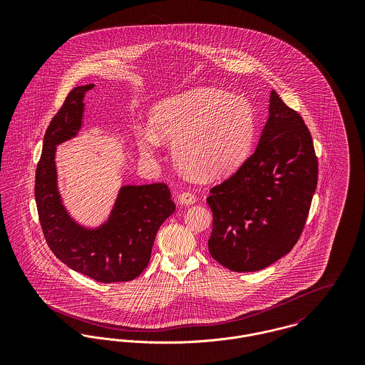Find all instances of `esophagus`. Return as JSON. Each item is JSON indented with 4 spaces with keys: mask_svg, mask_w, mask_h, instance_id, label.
Returning a JSON list of instances; mask_svg holds the SVG:
<instances>
[{
    "mask_svg": "<svg viewBox=\"0 0 365 365\" xmlns=\"http://www.w3.org/2000/svg\"><path fill=\"white\" fill-rule=\"evenodd\" d=\"M195 201H197V197H195V194L194 192H190V191H187V192H181L180 195H178V202L181 204V205H192V204H195Z\"/></svg>",
    "mask_w": 365,
    "mask_h": 365,
    "instance_id": "obj_1",
    "label": "esophagus"
}]
</instances>
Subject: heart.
Wrapping results in <instances>:
<instances>
[{"instance_id": "b5f03b06", "label": "heart", "mask_w": 365, "mask_h": 365, "mask_svg": "<svg viewBox=\"0 0 365 365\" xmlns=\"http://www.w3.org/2000/svg\"><path fill=\"white\" fill-rule=\"evenodd\" d=\"M152 129L138 132L145 156H155L161 142L173 143L175 164L188 175L216 180L237 168L255 138V110L240 96L198 87L157 103Z\"/></svg>"}]
</instances>
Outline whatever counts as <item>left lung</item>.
I'll return each mask as SVG.
<instances>
[{
	"mask_svg": "<svg viewBox=\"0 0 365 365\" xmlns=\"http://www.w3.org/2000/svg\"><path fill=\"white\" fill-rule=\"evenodd\" d=\"M317 184V158L302 116L272 90L259 145L207 198L210 256L236 271H259L298 242Z\"/></svg>",
	"mask_w": 365,
	"mask_h": 365,
	"instance_id": "left-lung-1",
	"label": "left lung"
}]
</instances>
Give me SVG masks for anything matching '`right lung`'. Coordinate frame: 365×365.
<instances>
[{
  "mask_svg": "<svg viewBox=\"0 0 365 365\" xmlns=\"http://www.w3.org/2000/svg\"><path fill=\"white\" fill-rule=\"evenodd\" d=\"M91 88L94 84L71 90L45 133L35 177L39 220L53 255L68 268L105 284L132 281L148 267L157 230L175 205L163 182L123 185L100 226L87 227L70 216L57 188L56 146L80 132Z\"/></svg>",
  "mask_w": 365,
  "mask_h": 365,
  "instance_id": "1",
  "label": "right lung"
}]
</instances>
